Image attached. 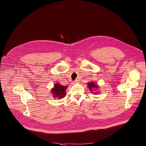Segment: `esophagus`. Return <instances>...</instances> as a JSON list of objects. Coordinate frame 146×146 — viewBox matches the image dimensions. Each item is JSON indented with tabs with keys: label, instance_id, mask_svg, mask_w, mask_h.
Returning a JSON list of instances; mask_svg holds the SVG:
<instances>
[{
	"label": "esophagus",
	"instance_id": "34e87169",
	"mask_svg": "<svg viewBox=\"0 0 146 146\" xmlns=\"http://www.w3.org/2000/svg\"><path fill=\"white\" fill-rule=\"evenodd\" d=\"M79 81H78V80H76L74 82H73V84H77V83H78Z\"/></svg>",
	"mask_w": 146,
	"mask_h": 146
}]
</instances>
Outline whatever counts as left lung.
I'll use <instances>...</instances> for the list:
<instances>
[{"label":"left lung","mask_w":146,"mask_h":146,"mask_svg":"<svg viewBox=\"0 0 146 146\" xmlns=\"http://www.w3.org/2000/svg\"><path fill=\"white\" fill-rule=\"evenodd\" d=\"M88 86L89 90L92 92L93 91H95L96 88H98V85L95 84L94 82H88ZM95 94H96V92H95Z\"/></svg>","instance_id":"1"}]
</instances>
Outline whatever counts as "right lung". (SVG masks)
<instances>
[{"instance_id": "right-lung-1", "label": "right lung", "mask_w": 146, "mask_h": 146, "mask_svg": "<svg viewBox=\"0 0 146 146\" xmlns=\"http://www.w3.org/2000/svg\"><path fill=\"white\" fill-rule=\"evenodd\" d=\"M66 88V86H63L59 84H56L54 85V88H52L51 90L53 97H55V98H57L58 99L64 98L66 95L65 90Z\"/></svg>"}]
</instances>
